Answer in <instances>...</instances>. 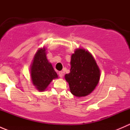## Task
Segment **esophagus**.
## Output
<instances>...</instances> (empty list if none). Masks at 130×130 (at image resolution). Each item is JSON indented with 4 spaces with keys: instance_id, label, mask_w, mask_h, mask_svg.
Instances as JSON below:
<instances>
[{
    "instance_id": "1",
    "label": "esophagus",
    "mask_w": 130,
    "mask_h": 130,
    "mask_svg": "<svg viewBox=\"0 0 130 130\" xmlns=\"http://www.w3.org/2000/svg\"><path fill=\"white\" fill-rule=\"evenodd\" d=\"M58 75L59 76H60V77H61V78H62L63 76V72L62 71H60L58 72Z\"/></svg>"
}]
</instances>
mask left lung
Returning <instances> with one entry per match:
<instances>
[{"mask_svg":"<svg viewBox=\"0 0 130 130\" xmlns=\"http://www.w3.org/2000/svg\"><path fill=\"white\" fill-rule=\"evenodd\" d=\"M70 73L65 74L70 92L77 98L86 97L95 89L99 82L101 70L89 51L77 48L71 55Z\"/></svg>","mask_w":130,"mask_h":130,"instance_id":"8db88e82","label":"left lung"}]
</instances>
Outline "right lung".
I'll list each match as a JSON object with an SVG mask.
<instances>
[{"label":"right lung","mask_w":130,"mask_h":130,"mask_svg":"<svg viewBox=\"0 0 130 130\" xmlns=\"http://www.w3.org/2000/svg\"><path fill=\"white\" fill-rule=\"evenodd\" d=\"M46 48H40L34 56L30 67L31 79L39 91H44L53 80L58 77L46 57Z\"/></svg>","instance_id":"1"}]
</instances>
